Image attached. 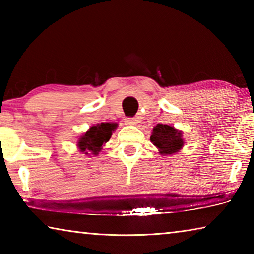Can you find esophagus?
I'll use <instances>...</instances> for the list:
<instances>
[{"mask_svg": "<svg viewBox=\"0 0 254 254\" xmlns=\"http://www.w3.org/2000/svg\"><path fill=\"white\" fill-rule=\"evenodd\" d=\"M124 122H126V124H127V126H134V124L136 123L134 118H127Z\"/></svg>", "mask_w": 254, "mask_h": 254, "instance_id": "1", "label": "esophagus"}]
</instances>
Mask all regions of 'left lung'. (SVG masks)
I'll return each mask as SVG.
<instances>
[{
  "instance_id": "8db88e82",
  "label": "left lung",
  "mask_w": 254,
  "mask_h": 254,
  "mask_svg": "<svg viewBox=\"0 0 254 254\" xmlns=\"http://www.w3.org/2000/svg\"><path fill=\"white\" fill-rule=\"evenodd\" d=\"M150 140L162 154L177 152L184 145L182 132L175 130L173 127L167 124H158L154 127Z\"/></svg>"
}]
</instances>
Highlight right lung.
<instances>
[{"label":"right lung","mask_w":254,"mask_h":254,"mask_svg":"<svg viewBox=\"0 0 254 254\" xmlns=\"http://www.w3.org/2000/svg\"><path fill=\"white\" fill-rule=\"evenodd\" d=\"M114 128L115 126L111 123H101L94 126L83 136L79 137L77 145L81 152L86 154L91 152L96 156L102 150V145L110 140Z\"/></svg>","instance_id":"add662e5"}]
</instances>
